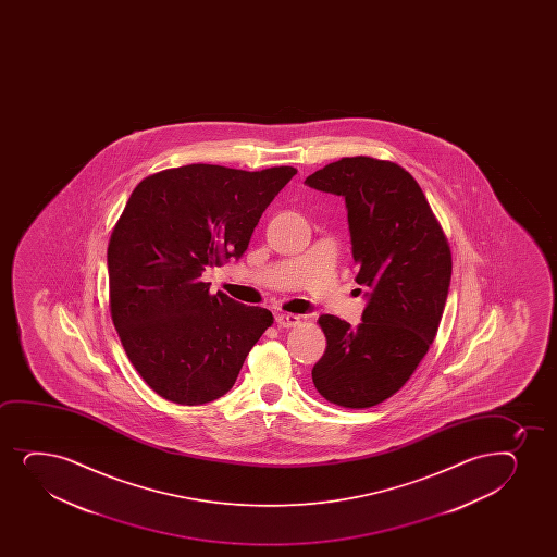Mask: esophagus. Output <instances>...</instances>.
Listing matches in <instances>:
<instances>
[{
  "label": "esophagus",
  "instance_id": "esophagus-1",
  "mask_svg": "<svg viewBox=\"0 0 557 557\" xmlns=\"http://www.w3.org/2000/svg\"><path fill=\"white\" fill-rule=\"evenodd\" d=\"M275 321L276 325L281 326V329L299 325V318L294 315V313H276Z\"/></svg>",
  "mask_w": 557,
  "mask_h": 557
}]
</instances>
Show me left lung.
<instances>
[{
	"instance_id": "8db88e82",
	"label": "left lung",
	"mask_w": 557,
	"mask_h": 557,
	"mask_svg": "<svg viewBox=\"0 0 557 557\" xmlns=\"http://www.w3.org/2000/svg\"><path fill=\"white\" fill-rule=\"evenodd\" d=\"M305 184L344 197L355 281L364 286L362 323L323 313V357L313 386L326 401L368 409L394 396L422 362L441 325L451 281L448 239L422 187L404 166L342 158Z\"/></svg>"
}]
</instances>
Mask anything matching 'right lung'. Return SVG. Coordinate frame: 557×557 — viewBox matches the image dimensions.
Wrapping results in <instances>:
<instances>
[{
    "label": "right lung",
    "mask_w": 557,
    "mask_h": 557,
    "mask_svg": "<svg viewBox=\"0 0 557 557\" xmlns=\"http://www.w3.org/2000/svg\"><path fill=\"white\" fill-rule=\"evenodd\" d=\"M294 166L166 169L129 195L108 247L109 308L129 362L161 397L205 405L236 383L268 308L210 294L202 273L242 258Z\"/></svg>",
    "instance_id": "obj_1"
}]
</instances>
